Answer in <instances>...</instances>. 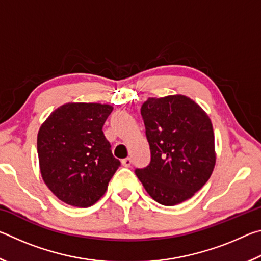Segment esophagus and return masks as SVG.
I'll list each match as a JSON object with an SVG mask.
<instances>
[{"label": "esophagus", "mask_w": 261, "mask_h": 261, "mask_svg": "<svg viewBox=\"0 0 261 261\" xmlns=\"http://www.w3.org/2000/svg\"><path fill=\"white\" fill-rule=\"evenodd\" d=\"M122 165L124 166V167H130V165H131V159H130V158L123 159V160H122Z\"/></svg>", "instance_id": "34e87169"}]
</instances>
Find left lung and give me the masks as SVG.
I'll use <instances>...</instances> for the list:
<instances>
[{
	"label": "left lung",
	"mask_w": 261,
	"mask_h": 261,
	"mask_svg": "<svg viewBox=\"0 0 261 261\" xmlns=\"http://www.w3.org/2000/svg\"><path fill=\"white\" fill-rule=\"evenodd\" d=\"M151 163L136 175L154 200L174 206L194 196L213 173L216 153L211 118L182 94L148 98L141 106Z\"/></svg>",
	"instance_id": "left-lung-1"
}]
</instances>
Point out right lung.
Listing matches in <instances>:
<instances>
[{
	"label": "right lung",
	"instance_id": "obj_1",
	"mask_svg": "<svg viewBox=\"0 0 261 261\" xmlns=\"http://www.w3.org/2000/svg\"><path fill=\"white\" fill-rule=\"evenodd\" d=\"M112 110L110 105L69 102L56 108L39 129L42 179L65 204L94 205L121 165L102 131Z\"/></svg>",
	"mask_w": 261,
	"mask_h": 261
}]
</instances>
